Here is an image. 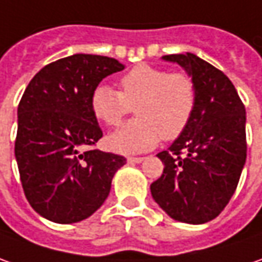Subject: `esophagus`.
Here are the masks:
<instances>
[{"label":"esophagus","instance_id":"obj_1","mask_svg":"<svg viewBox=\"0 0 262 262\" xmlns=\"http://www.w3.org/2000/svg\"><path fill=\"white\" fill-rule=\"evenodd\" d=\"M143 161L142 157H130V158H127V162L129 164H140Z\"/></svg>","mask_w":262,"mask_h":262}]
</instances>
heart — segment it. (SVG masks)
Here are the masks:
<instances>
[{"mask_svg":"<svg viewBox=\"0 0 262 262\" xmlns=\"http://www.w3.org/2000/svg\"><path fill=\"white\" fill-rule=\"evenodd\" d=\"M122 91L100 84L91 94V110L107 126L120 124L136 105L135 120L124 123L108 138L110 148L139 154L155 148L161 138L181 136L193 119L197 88L193 78L150 65H138L120 79Z\"/></svg>","mask_w":262,"mask_h":262,"instance_id":"obj_1","label":"heart"}]
</instances>
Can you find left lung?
I'll return each mask as SVG.
<instances>
[{"mask_svg":"<svg viewBox=\"0 0 262 262\" xmlns=\"http://www.w3.org/2000/svg\"><path fill=\"white\" fill-rule=\"evenodd\" d=\"M193 78L197 105L185 132L159 152L164 172L150 184L174 221L202 225L229 203L247 159L245 107L230 79L194 53L162 56Z\"/></svg>","mask_w":262,"mask_h":262,"instance_id":"8db88e82","label":"left lung"}]
</instances>
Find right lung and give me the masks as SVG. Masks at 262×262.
<instances>
[{
	"mask_svg": "<svg viewBox=\"0 0 262 262\" xmlns=\"http://www.w3.org/2000/svg\"><path fill=\"white\" fill-rule=\"evenodd\" d=\"M123 69L117 59L77 53L41 68L26 88L14 152L26 199L45 219L77 223L90 217L126 164L120 155L85 149L103 138L91 94Z\"/></svg>",
	"mask_w": 262,
	"mask_h": 262,
	"instance_id": "obj_1",
	"label": "right lung"
}]
</instances>
